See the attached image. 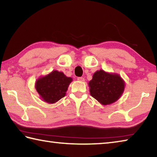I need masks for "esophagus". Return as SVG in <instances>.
Masks as SVG:
<instances>
[{
    "label": "esophagus",
    "mask_w": 157,
    "mask_h": 157,
    "mask_svg": "<svg viewBox=\"0 0 157 157\" xmlns=\"http://www.w3.org/2000/svg\"><path fill=\"white\" fill-rule=\"evenodd\" d=\"M78 81H80V82H84V78H82V77H78Z\"/></svg>",
    "instance_id": "esophagus-1"
}]
</instances>
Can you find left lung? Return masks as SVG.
<instances>
[{
    "mask_svg": "<svg viewBox=\"0 0 157 157\" xmlns=\"http://www.w3.org/2000/svg\"><path fill=\"white\" fill-rule=\"evenodd\" d=\"M124 85L118 74L103 70L96 71L89 82L90 94L102 105L112 104L118 100L124 91Z\"/></svg>",
    "mask_w": 157,
    "mask_h": 157,
    "instance_id": "8db88e82",
    "label": "left lung"
}]
</instances>
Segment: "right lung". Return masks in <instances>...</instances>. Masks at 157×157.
<instances>
[{
    "instance_id": "right-lung-1",
    "label": "right lung",
    "mask_w": 157,
    "mask_h": 157,
    "mask_svg": "<svg viewBox=\"0 0 157 157\" xmlns=\"http://www.w3.org/2000/svg\"><path fill=\"white\" fill-rule=\"evenodd\" d=\"M72 80V78L66 77L63 73L53 71L37 79L35 88L42 100L50 104H54L65 96Z\"/></svg>"
}]
</instances>
